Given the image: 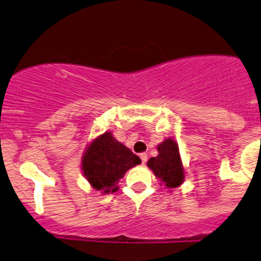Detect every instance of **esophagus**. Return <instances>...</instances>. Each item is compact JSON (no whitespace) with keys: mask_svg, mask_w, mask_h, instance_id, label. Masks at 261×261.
Instances as JSON below:
<instances>
[{"mask_svg":"<svg viewBox=\"0 0 261 261\" xmlns=\"http://www.w3.org/2000/svg\"><path fill=\"white\" fill-rule=\"evenodd\" d=\"M140 158H141V161H142V163L143 164H145L146 163V162H147V153H141L140 154Z\"/></svg>","mask_w":261,"mask_h":261,"instance_id":"1","label":"esophagus"}]
</instances>
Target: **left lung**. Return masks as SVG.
I'll use <instances>...</instances> for the list:
<instances>
[{
  "mask_svg": "<svg viewBox=\"0 0 261 261\" xmlns=\"http://www.w3.org/2000/svg\"><path fill=\"white\" fill-rule=\"evenodd\" d=\"M157 149L158 155L149 158L147 166L164 187L178 188L185 178L178 143L174 140L167 139L157 146Z\"/></svg>",
  "mask_w": 261,
  "mask_h": 261,
  "instance_id": "1",
  "label": "left lung"
}]
</instances>
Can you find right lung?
I'll return each mask as SVG.
<instances>
[{"label": "right lung", "mask_w": 261, "mask_h": 261, "mask_svg": "<svg viewBox=\"0 0 261 261\" xmlns=\"http://www.w3.org/2000/svg\"><path fill=\"white\" fill-rule=\"evenodd\" d=\"M140 163V157L115 140L112 133H104L93 140L83 153L82 170L92 188L109 194L118 190V182L125 173Z\"/></svg>", "instance_id": "right-lung-1"}]
</instances>
